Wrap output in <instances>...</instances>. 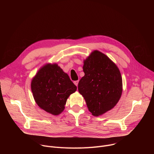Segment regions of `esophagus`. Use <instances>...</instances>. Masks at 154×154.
Segmentation results:
<instances>
[{
  "instance_id": "1",
  "label": "esophagus",
  "mask_w": 154,
  "mask_h": 154,
  "mask_svg": "<svg viewBox=\"0 0 154 154\" xmlns=\"http://www.w3.org/2000/svg\"><path fill=\"white\" fill-rule=\"evenodd\" d=\"M74 83L77 86V85H78V83H79V80H77V81H74Z\"/></svg>"
}]
</instances>
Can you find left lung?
I'll return each mask as SVG.
<instances>
[{"instance_id": "left-lung-1", "label": "left lung", "mask_w": 154, "mask_h": 154, "mask_svg": "<svg viewBox=\"0 0 154 154\" xmlns=\"http://www.w3.org/2000/svg\"><path fill=\"white\" fill-rule=\"evenodd\" d=\"M85 75L78 85L89 111L94 116L110 110L119 100L122 80L116 64L101 52L95 50L83 61Z\"/></svg>"}]
</instances>
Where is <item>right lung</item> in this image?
<instances>
[{
	"mask_svg": "<svg viewBox=\"0 0 154 154\" xmlns=\"http://www.w3.org/2000/svg\"><path fill=\"white\" fill-rule=\"evenodd\" d=\"M31 90L36 104L57 116L63 112L68 98L76 91L77 86L57 63H47L33 77Z\"/></svg>",
	"mask_w": 154,
	"mask_h": 154,
	"instance_id": "1",
	"label": "right lung"
}]
</instances>
